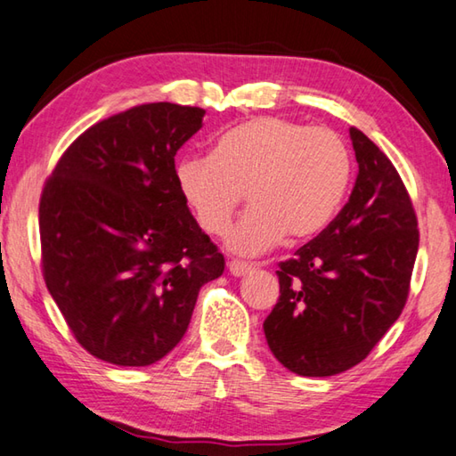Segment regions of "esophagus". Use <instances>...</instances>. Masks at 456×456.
<instances>
[{"label":"esophagus","instance_id":"34e87169","mask_svg":"<svg viewBox=\"0 0 456 456\" xmlns=\"http://www.w3.org/2000/svg\"><path fill=\"white\" fill-rule=\"evenodd\" d=\"M227 269H229V273L233 277H243V275H247V273L253 269V265L243 263V261H229L227 263Z\"/></svg>","mask_w":456,"mask_h":456}]
</instances>
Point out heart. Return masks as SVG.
Masks as SVG:
<instances>
[{
	"label": "heart",
	"mask_w": 456,
	"mask_h": 456,
	"mask_svg": "<svg viewBox=\"0 0 456 456\" xmlns=\"http://www.w3.org/2000/svg\"><path fill=\"white\" fill-rule=\"evenodd\" d=\"M175 179L211 235L223 233L247 191L251 209L225 243L233 253L259 255L285 235L301 241L329 225L351 183V155L335 131L263 115L225 131L213 155L183 157Z\"/></svg>",
	"instance_id": "b5f03b06"
}]
</instances>
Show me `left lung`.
<instances>
[{
	"instance_id": "1",
	"label": "left lung",
	"mask_w": 456,
	"mask_h": 456,
	"mask_svg": "<svg viewBox=\"0 0 456 456\" xmlns=\"http://www.w3.org/2000/svg\"><path fill=\"white\" fill-rule=\"evenodd\" d=\"M359 175L319 237L279 265L281 295L263 322L269 349L301 377L338 375L399 319L419 251L417 215L388 157L349 129Z\"/></svg>"
}]
</instances>
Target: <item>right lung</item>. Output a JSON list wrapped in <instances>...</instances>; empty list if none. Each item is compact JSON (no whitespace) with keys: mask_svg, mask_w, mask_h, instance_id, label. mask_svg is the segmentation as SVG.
Returning <instances> with one entry per match:
<instances>
[{"mask_svg":"<svg viewBox=\"0 0 456 456\" xmlns=\"http://www.w3.org/2000/svg\"><path fill=\"white\" fill-rule=\"evenodd\" d=\"M205 110L145 103L89 127L55 165L39 201L47 291L77 343L119 367L153 365L191 321L225 259L197 225L175 155Z\"/></svg>","mask_w":456,"mask_h":456,"instance_id":"add662e5","label":"right lung"}]
</instances>
